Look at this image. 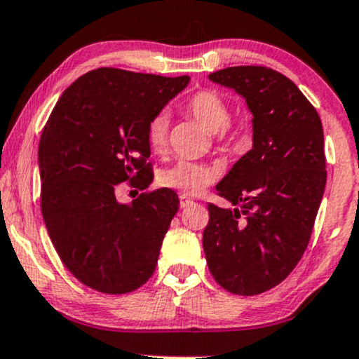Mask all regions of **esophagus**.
Listing matches in <instances>:
<instances>
[{
	"label": "esophagus",
	"mask_w": 359,
	"mask_h": 359,
	"mask_svg": "<svg viewBox=\"0 0 359 359\" xmlns=\"http://www.w3.org/2000/svg\"><path fill=\"white\" fill-rule=\"evenodd\" d=\"M193 205H194L193 200H189L188 196L181 194V196H180V208H181V210H184V208H189V206H193Z\"/></svg>",
	"instance_id": "esophagus-1"
}]
</instances>
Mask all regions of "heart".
<instances>
[{
  "label": "heart",
  "mask_w": 359,
  "mask_h": 359,
  "mask_svg": "<svg viewBox=\"0 0 359 359\" xmlns=\"http://www.w3.org/2000/svg\"><path fill=\"white\" fill-rule=\"evenodd\" d=\"M183 109L196 119L205 130L216 133L226 131L229 121V108L223 96L216 91L203 90L194 93L183 103ZM168 141V118L158 114L146 128V143L153 153H163ZM215 178V171L210 166L194 161H178L170 168L159 171L158 183L163 188L175 189L181 194L196 196L203 193Z\"/></svg>",
  "instance_id": "heart-1"
}]
</instances>
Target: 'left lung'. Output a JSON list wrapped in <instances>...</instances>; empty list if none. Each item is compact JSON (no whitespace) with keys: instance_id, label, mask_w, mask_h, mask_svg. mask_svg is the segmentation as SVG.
<instances>
[{"instance_id":"left-lung-1","label":"left lung","mask_w":359,"mask_h":359,"mask_svg":"<svg viewBox=\"0 0 359 359\" xmlns=\"http://www.w3.org/2000/svg\"><path fill=\"white\" fill-rule=\"evenodd\" d=\"M253 114V148L216 184L233 210L208 205L206 263L229 293L271 290L293 271L311 238L326 187L320 114L285 74L264 66L211 73Z\"/></svg>"}]
</instances>
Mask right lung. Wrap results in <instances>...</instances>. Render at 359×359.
<instances>
[{
    "mask_svg": "<svg viewBox=\"0 0 359 359\" xmlns=\"http://www.w3.org/2000/svg\"><path fill=\"white\" fill-rule=\"evenodd\" d=\"M165 78L100 68L57 100L39 140L41 213L68 271L106 294L138 290L156 268L180 200L170 188L116 200L118 184L144 189L153 171L146 128L188 86Z\"/></svg>",
    "mask_w": 359,
    "mask_h": 359,
    "instance_id": "right-lung-1",
    "label": "right lung"
}]
</instances>
